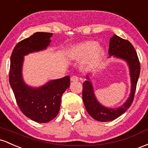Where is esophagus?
Returning a JSON list of instances; mask_svg holds the SVG:
<instances>
[{"instance_id":"1","label":"esophagus","mask_w":148,"mask_h":148,"mask_svg":"<svg viewBox=\"0 0 148 148\" xmlns=\"http://www.w3.org/2000/svg\"><path fill=\"white\" fill-rule=\"evenodd\" d=\"M71 82H77V81L79 80V78L78 77H77V76L73 75L71 77Z\"/></svg>"}]
</instances>
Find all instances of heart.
<instances>
[{
    "instance_id": "1",
    "label": "heart",
    "mask_w": 148,
    "mask_h": 148,
    "mask_svg": "<svg viewBox=\"0 0 148 148\" xmlns=\"http://www.w3.org/2000/svg\"><path fill=\"white\" fill-rule=\"evenodd\" d=\"M105 54V49L98 45L95 41H86L73 46L69 49L68 55L71 59L79 61L85 59L82 63V67L85 71L95 69L99 64Z\"/></svg>"
}]
</instances>
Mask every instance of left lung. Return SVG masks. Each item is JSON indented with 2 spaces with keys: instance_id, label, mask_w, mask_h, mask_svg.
I'll list each match as a JSON object with an SVG mask.
<instances>
[{
  "instance_id": "8db88e82",
  "label": "left lung",
  "mask_w": 148,
  "mask_h": 148,
  "mask_svg": "<svg viewBox=\"0 0 148 148\" xmlns=\"http://www.w3.org/2000/svg\"><path fill=\"white\" fill-rule=\"evenodd\" d=\"M109 58L114 57L122 59L127 64L131 78V92L125 102L118 108L106 107L96 99L92 79L86 76L87 80L83 83L82 100L87 112L99 122H110L124 114L132 105L136 88L140 75V63L135 49L129 41L122 39L117 35L110 38Z\"/></svg>"
}]
</instances>
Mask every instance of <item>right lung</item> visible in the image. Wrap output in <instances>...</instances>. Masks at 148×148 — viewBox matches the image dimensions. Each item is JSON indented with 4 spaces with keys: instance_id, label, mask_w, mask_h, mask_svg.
<instances>
[{
    "instance_id": "add662e5",
    "label": "right lung",
    "mask_w": 148,
    "mask_h": 148,
    "mask_svg": "<svg viewBox=\"0 0 148 148\" xmlns=\"http://www.w3.org/2000/svg\"><path fill=\"white\" fill-rule=\"evenodd\" d=\"M53 34L36 32L16 45L10 57L9 80L21 112L38 123L52 120L59 112L61 96L70 87V76L52 79L38 87L24 82L22 68L24 56L43 51L50 45Z\"/></svg>"
}]
</instances>
